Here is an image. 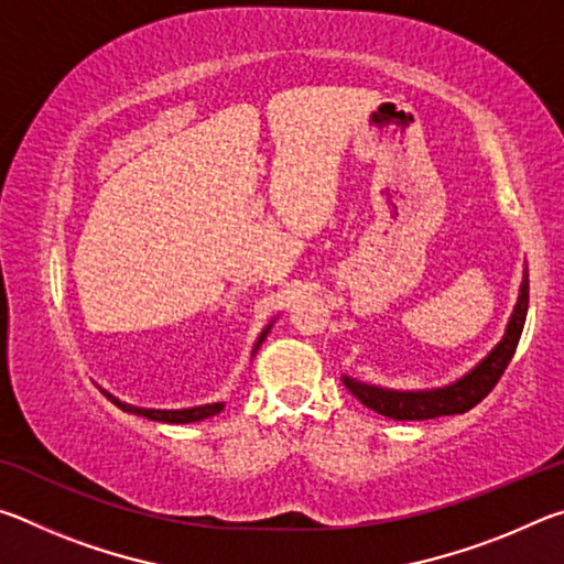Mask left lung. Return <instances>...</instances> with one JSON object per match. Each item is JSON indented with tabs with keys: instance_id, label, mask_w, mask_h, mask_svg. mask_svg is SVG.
<instances>
[{
	"instance_id": "obj_1",
	"label": "left lung",
	"mask_w": 564,
	"mask_h": 564,
	"mask_svg": "<svg viewBox=\"0 0 564 564\" xmlns=\"http://www.w3.org/2000/svg\"><path fill=\"white\" fill-rule=\"evenodd\" d=\"M528 303H530V281L528 271L522 273L520 295L514 303V311L510 316L508 328H505L502 340L495 346L488 356H485L470 373L463 376L455 383L445 388L433 390H390L360 383L356 378L343 376V383L356 395L362 405L376 410V413L393 417V420H427V417H441V415H457L467 413L475 408L480 400L498 386L500 376L512 360L514 350L524 328V318H528Z\"/></svg>"
}]
</instances>
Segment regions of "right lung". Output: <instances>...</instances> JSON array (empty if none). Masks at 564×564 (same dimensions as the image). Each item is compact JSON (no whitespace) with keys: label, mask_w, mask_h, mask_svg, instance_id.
Here are the masks:
<instances>
[{"label":"right lung","mask_w":564,"mask_h":564,"mask_svg":"<svg viewBox=\"0 0 564 564\" xmlns=\"http://www.w3.org/2000/svg\"><path fill=\"white\" fill-rule=\"evenodd\" d=\"M271 326H265L263 333L256 340L253 352L259 350L261 343L269 336ZM104 395H107L113 405L121 408L123 413H133V415H141V417H149V420H159V423H196V420H204V417H212L216 413H221L224 403H208V405H196V408H184V410H154V408H137V405H129V403H121L119 398H113L107 390H101Z\"/></svg>","instance_id":"obj_1"}]
</instances>
